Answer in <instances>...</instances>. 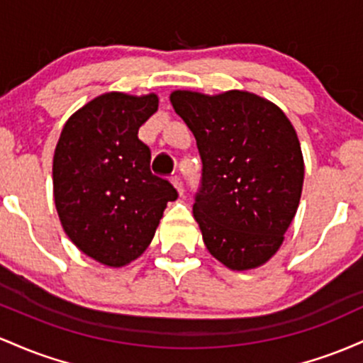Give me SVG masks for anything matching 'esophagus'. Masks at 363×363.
<instances>
[{"mask_svg":"<svg viewBox=\"0 0 363 363\" xmlns=\"http://www.w3.org/2000/svg\"><path fill=\"white\" fill-rule=\"evenodd\" d=\"M171 182H173V185H174V189H177L178 190V194H183V182H182V178L180 177H173V180H171Z\"/></svg>","mask_w":363,"mask_h":363,"instance_id":"esophagus-1","label":"esophagus"}]
</instances>
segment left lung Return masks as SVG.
I'll use <instances>...</instances> for the list:
<instances>
[{"label": "left lung", "mask_w": 363, "mask_h": 363, "mask_svg": "<svg viewBox=\"0 0 363 363\" xmlns=\"http://www.w3.org/2000/svg\"><path fill=\"white\" fill-rule=\"evenodd\" d=\"M169 101L201 154L194 218L207 250L233 271L262 266L283 243L302 195L295 128L278 106L245 91H174Z\"/></svg>", "instance_id": "left-lung-1"}]
</instances>
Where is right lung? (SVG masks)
I'll return each mask as SVG.
<instances>
[{
    "label": "right lung",
    "instance_id": "right-lung-1",
    "mask_svg": "<svg viewBox=\"0 0 363 363\" xmlns=\"http://www.w3.org/2000/svg\"><path fill=\"white\" fill-rule=\"evenodd\" d=\"M156 94L106 92L65 123L52 157L61 226L85 255L109 267L140 257L178 192L150 173L138 128L157 111Z\"/></svg>",
    "mask_w": 363,
    "mask_h": 363
}]
</instances>
